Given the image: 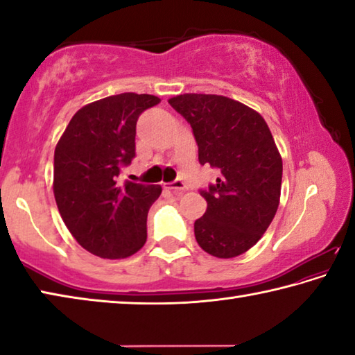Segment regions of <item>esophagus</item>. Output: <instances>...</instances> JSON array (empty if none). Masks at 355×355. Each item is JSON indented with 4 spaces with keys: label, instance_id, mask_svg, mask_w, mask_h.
<instances>
[{
    "label": "esophagus",
    "instance_id": "esophagus-1",
    "mask_svg": "<svg viewBox=\"0 0 355 355\" xmlns=\"http://www.w3.org/2000/svg\"><path fill=\"white\" fill-rule=\"evenodd\" d=\"M167 188H169V189L173 191V192H183V191L188 189V186H186V184L182 182V180H175V182L167 183Z\"/></svg>",
    "mask_w": 355,
    "mask_h": 355
}]
</instances>
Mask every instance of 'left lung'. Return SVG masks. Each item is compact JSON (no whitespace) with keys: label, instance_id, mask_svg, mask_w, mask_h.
<instances>
[{"label":"left lung","instance_id":"obj_1","mask_svg":"<svg viewBox=\"0 0 355 355\" xmlns=\"http://www.w3.org/2000/svg\"><path fill=\"white\" fill-rule=\"evenodd\" d=\"M169 105L188 120L199 146V163L219 171L200 196L207 211L194 235L207 254L233 258L248 252L277 213L282 156L268 123L252 107L213 94H183Z\"/></svg>","mask_w":355,"mask_h":355}]
</instances>
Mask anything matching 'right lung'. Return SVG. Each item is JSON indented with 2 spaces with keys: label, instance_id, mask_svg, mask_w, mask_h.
Listing matches in <instances>:
<instances>
[{
  "label": "right lung",
  "instance_id": "1",
  "mask_svg": "<svg viewBox=\"0 0 355 355\" xmlns=\"http://www.w3.org/2000/svg\"><path fill=\"white\" fill-rule=\"evenodd\" d=\"M148 94L125 92L92 101L76 114L55 148L59 214L78 244L100 258H127L147 241V214L159 184H120V167L135 158L136 122L159 103Z\"/></svg>",
  "mask_w": 355,
  "mask_h": 355
}]
</instances>
